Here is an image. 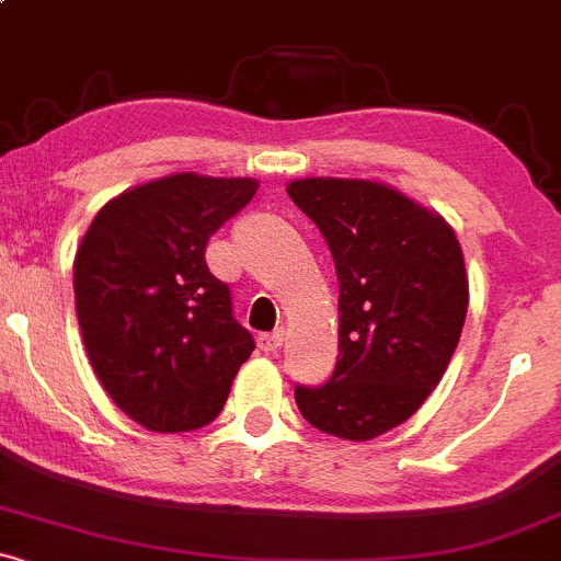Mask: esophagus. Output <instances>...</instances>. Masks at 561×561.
<instances>
[{"instance_id": "esophagus-1", "label": "esophagus", "mask_w": 561, "mask_h": 561, "mask_svg": "<svg viewBox=\"0 0 561 561\" xmlns=\"http://www.w3.org/2000/svg\"><path fill=\"white\" fill-rule=\"evenodd\" d=\"M282 344H285V330H282V328H276L274 333L257 335V346H261L263 352H276Z\"/></svg>"}]
</instances>
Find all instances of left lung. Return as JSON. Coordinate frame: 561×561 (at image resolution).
I'll use <instances>...</instances> for the list:
<instances>
[{"instance_id":"1","label":"left lung","mask_w":561,"mask_h":561,"mask_svg":"<svg viewBox=\"0 0 561 561\" xmlns=\"http://www.w3.org/2000/svg\"><path fill=\"white\" fill-rule=\"evenodd\" d=\"M287 193L339 274V363L322 387L298 385L296 403L322 433L379 438L449 368L470 296L462 247L438 211L381 182L306 176Z\"/></svg>"}]
</instances>
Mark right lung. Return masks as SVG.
Returning <instances> with one entry per match:
<instances>
[{
  "label": "right lung",
  "mask_w": 561,
  "mask_h": 561,
  "mask_svg": "<svg viewBox=\"0 0 561 561\" xmlns=\"http://www.w3.org/2000/svg\"><path fill=\"white\" fill-rule=\"evenodd\" d=\"M257 191L250 176L182 172L107 202L75 255V306L88 359L123 414L152 433L209 424L255 341L206 241Z\"/></svg>",
  "instance_id": "1"
}]
</instances>
